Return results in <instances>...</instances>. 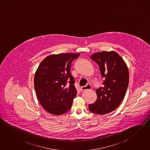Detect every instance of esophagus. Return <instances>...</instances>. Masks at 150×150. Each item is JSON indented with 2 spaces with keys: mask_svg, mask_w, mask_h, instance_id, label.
<instances>
[{
  "mask_svg": "<svg viewBox=\"0 0 150 150\" xmlns=\"http://www.w3.org/2000/svg\"><path fill=\"white\" fill-rule=\"evenodd\" d=\"M91 85L90 84H87L85 86L81 87L80 88V90L81 91H85L87 90H91Z\"/></svg>",
  "mask_w": 150,
  "mask_h": 150,
  "instance_id": "obj_1",
  "label": "esophagus"
}]
</instances>
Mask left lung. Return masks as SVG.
I'll list each match as a JSON object with an SVG mask.
<instances>
[{
    "mask_svg": "<svg viewBox=\"0 0 150 150\" xmlns=\"http://www.w3.org/2000/svg\"><path fill=\"white\" fill-rule=\"evenodd\" d=\"M90 58L100 67L103 87L96 90L97 100L88 108L93 113L103 115L116 109L124 97L129 80L127 64L114 51H103L92 55Z\"/></svg>",
    "mask_w": 150,
    "mask_h": 150,
    "instance_id": "left-lung-1",
    "label": "left lung"
}]
</instances>
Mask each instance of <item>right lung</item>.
Segmentation results:
<instances>
[{"instance_id": "obj_1", "label": "right lung", "mask_w": 150, "mask_h": 150, "mask_svg": "<svg viewBox=\"0 0 150 150\" xmlns=\"http://www.w3.org/2000/svg\"><path fill=\"white\" fill-rule=\"evenodd\" d=\"M79 53H60L47 56L38 66L34 86L41 105L47 112L59 115L69 110L77 94L70 73L71 63Z\"/></svg>"}]
</instances>
